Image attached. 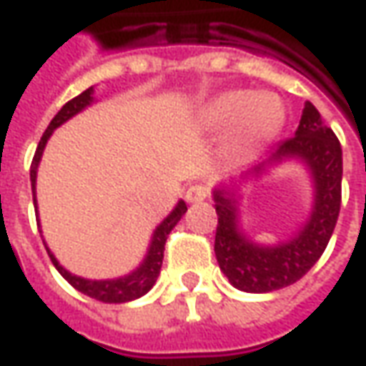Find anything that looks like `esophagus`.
<instances>
[{
  "label": "esophagus",
  "instance_id": "obj_1",
  "mask_svg": "<svg viewBox=\"0 0 366 366\" xmlns=\"http://www.w3.org/2000/svg\"><path fill=\"white\" fill-rule=\"evenodd\" d=\"M186 202H202V200H206L208 198V188L206 186H202V184H192L188 190H186Z\"/></svg>",
  "mask_w": 366,
  "mask_h": 366
}]
</instances>
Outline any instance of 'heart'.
<instances>
[{
  "instance_id": "b5f03b06",
  "label": "heart",
  "mask_w": 366,
  "mask_h": 366,
  "mask_svg": "<svg viewBox=\"0 0 366 366\" xmlns=\"http://www.w3.org/2000/svg\"><path fill=\"white\" fill-rule=\"evenodd\" d=\"M206 130L230 128L228 152L244 154L268 142L285 124V106L272 94H250L232 89L212 98L200 112Z\"/></svg>"
}]
</instances>
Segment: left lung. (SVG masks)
Instances as JSON below:
<instances>
[{"label":"left lung","mask_w":366,"mask_h":366,"mask_svg":"<svg viewBox=\"0 0 366 366\" xmlns=\"http://www.w3.org/2000/svg\"><path fill=\"white\" fill-rule=\"evenodd\" d=\"M298 160L308 168L315 186V202L307 222L297 234L278 244H258L240 228V186L214 188L218 214L214 252L218 267L230 285L244 292H272L290 287L307 274L329 244L340 210L342 150L335 132L319 110L307 102L292 138L280 142L267 160L242 176H260L268 166Z\"/></svg>","instance_id":"obj_1"}]
</instances>
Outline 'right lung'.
I'll return each mask as SVG.
<instances>
[{
    "mask_svg": "<svg viewBox=\"0 0 366 366\" xmlns=\"http://www.w3.org/2000/svg\"><path fill=\"white\" fill-rule=\"evenodd\" d=\"M94 102V88H88L86 92H81L79 96H76L74 99H69L68 104L61 108V110L54 116V120L49 122L47 130L44 132L41 140L37 144L36 156L31 160V168H29V180H31V192H34V206L37 208L36 200V178H37V166H39V160H41V154H44V148H46L49 136L54 134L56 128H59L64 122H68L69 118H74L76 114L88 108L89 104ZM186 202L184 200H178V204L174 206V210L170 214L164 218L160 224L156 226L154 234H152L150 246H148V254L144 256L142 264L136 270H132L130 274L120 278H110V280H89V278H81L71 274L69 270L61 267L58 262V258L51 254V250L46 246L47 254L51 258L54 267L58 268V272L61 277L68 280L71 287L84 292L86 297L96 298V300H102V302H110V305H118V302H130V300H136V298L144 297L148 290H150L156 280H158V274H160V268H162L164 260V244H166V238L172 232V228L178 224V220L186 214ZM46 244V242H44Z\"/></svg>",
    "mask_w": 366,
    "mask_h": 366,
    "instance_id": "add662e5",
    "label": "right lung"
}]
</instances>
